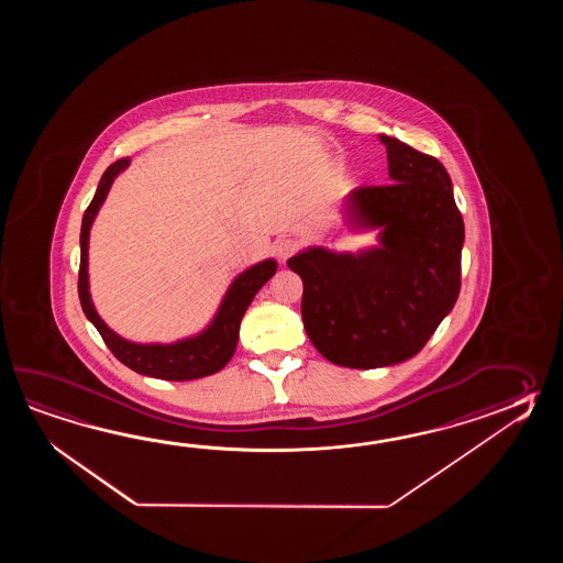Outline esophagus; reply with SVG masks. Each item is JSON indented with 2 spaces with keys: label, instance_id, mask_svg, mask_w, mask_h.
<instances>
[{
  "label": "esophagus",
  "instance_id": "obj_1",
  "mask_svg": "<svg viewBox=\"0 0 563 563\" xmlns=\"http://www.w3.org/2000/svg\"><path fill=\"white\" fill-rule=\"evenodd\" d=\"M298 241L291 240V238H279V240L274 243V252H276L277 257H279V262H287L294 253L298 252Z\"/></svg>",
  "mask_w": 563,
  "mask_h": 563
}]
</instances>
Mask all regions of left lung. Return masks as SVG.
<instances>
[{
    "instance_id": "left-lung-1",
    "label": "left lung",
    "mask_w": 563,
    "mask_h": 563,
    "mask_svg": "<svg viewBox=\"0 0 563 563\" xmlns=\"http://www.w3.org/2000/svg\"><path fill=\"white\" fill-rule=\"evenodd\" d=\"M388 185L347 195L352 228H380V247L334 253L310 247L287 265L303 282L301 318L323 358L380 368L417 356L453 310L461 289L465 225L446 168L380 134Z\"/></svg>"
}]
</instances>
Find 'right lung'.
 <instances>
[{"mask_svg": "<svg viewBox=\"0 0 563 563\" xmlns=\"http://www.w3.org/2000/svg\"><path fill=\"white\" fill-rule=\"evenodd\" d=\"M131 158H120L104 170L102 179L98 183L95 199L88 205L82 217V231H80V274H78V296L85 310L86 318L95 323L96 330L102 335L104 344L117 358L129 366L131 371L153 376L161 380H195L209 374H216L228 364L240 338L241 318L250 308L255 294L264 287L265 282L276 274L277 264L274 260H265L262 264L253 265L243 272L223 299L221 308L217 311L216 320L205 330L203 334L180 340L175 344H134L119 334H114L102 318L96 313L95 303L88 291V238L100 205L107 199L108 189L112 180L117 179L120 170L129 167Z\"/></svg>", "mask_w": 563, "mask_h": 563, "instance_id": "add662e5", "label": "right lung"}]
</instances>
